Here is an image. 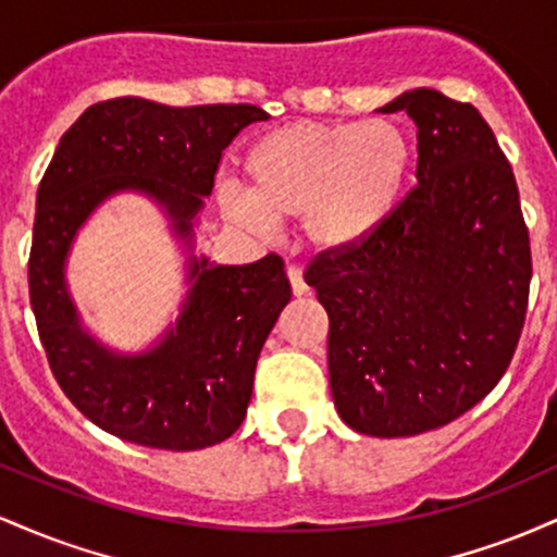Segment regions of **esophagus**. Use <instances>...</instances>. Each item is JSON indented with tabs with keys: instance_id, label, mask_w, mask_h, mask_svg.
Masks as SVG:
<instances>
[{
	"instance_id": "esophagus-1",
	"label": "esophagus",
	"mask_w": 557,
	"mask_h": 557,
	"mask_svg": "<svg viewBox=\"0 0 557 557\" xmlns=\"http://www.w3.org/2000/svg\"><path fill=\"white\" fill-rule=\"evenodd\" d=\"M287 280H290L293 296H309V285H306L304 272L298 267H287Z\"/></svg>"
}]
</instances>
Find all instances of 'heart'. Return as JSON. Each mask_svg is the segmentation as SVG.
<instances>
[{
	"label": "heart",
	"mask_w": 557,
	"mask_h": 557,
	"mask_svg": "<svg viewBox=\"0 0 557 557\" xmlns=\"http://www.w3.org/2000/svg\"><path fill=\"white\" fill-rule=\"evenodd\" d=\"M413 170V144L398 123H311L264 133L243 159L246 190L225 185L220 207L248 230L300 216L311 248H359L393 220Z\"/></svg>",
	"instance_id": "b5f03b06"
}]
</instances>
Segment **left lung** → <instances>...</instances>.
Segmentation results:
<instances>
[{"mask_svg":"<svg viewBox=\"0 0 557 557\" xmlns=\"http://www.w3.org/2000/svg\"><path fill=\"white\" fill-rule=\"evenodd\" d=\"M380 112L419 127V185L359 248L306 270L330 317L337 413L372 437L450 424L500 382L519 345L532 280L513 170L476 107L434 88Z\"/></svg>","mask_w":557,"mask_h":557,"instance_id":"8db88e82","label":"left lung"}]
</instances>
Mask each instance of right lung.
I'll return each mask as SVG.
<instances>
[{
    "label": "right lung",
    "instance_id": "right-lung-1",
    "mask_svg": "<svg viewBox=\"0 0 557 557\" xmlns=\"http://www.w3.org/2000/svg\"><path fill=\"white\" fill-rule=\"evenodd\" d=\"M267 117L253 104L164 107L120 96L88 107L44 172L28 261L38 337L62 393L114 437L159 450L227 440L246 419L261 345L290 300V283L277 253L253 264L190 253L175 324L140 354H120L83 327L67 290L75 235L107 198L140 194L194 251V225L222 151Z\"/></svg>",
    "mask_w": 557,
    "mask_h": 557
}]
</instances>
